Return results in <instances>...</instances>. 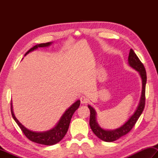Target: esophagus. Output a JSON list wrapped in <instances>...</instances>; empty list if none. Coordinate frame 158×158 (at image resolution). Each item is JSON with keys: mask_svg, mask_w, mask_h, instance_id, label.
I'll return each instance as SVG.
<instances>
[{"mask_svg": "<svg viewBox=\"0 0 158 158\" xmlns=\"http://www.w3.org/2000/svg\"><path fill=\"white\" fill-rule=\"evenodd\" d=\"M80 100H81V102L82 104H86L89 102V99L86 96H81V98H80Z\"/></svg>", "mask_w": 158, "mask_h": 158, "instance_id": "34e87169", "label": "esophagus"}]
</instances>
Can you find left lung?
<instances>
[{
    "label": "left lung",
    "mask_w": 158,
    "mask_h": 158,
    "mask_svg": "<svg viewBox=\"0 0 158 158\" xmlns=\"http://www.w3.org/2000/svg\"><path fill=\"white\" fill-rule=\"evenodd\" d=\"M128 64L129 65L137 70L141 77V81H142V90H141V95L139 100V103L135 111L131 116L129 119L122 125L121 127L116 128L114 130H105L103 129L99 125L97 121V113L95 109L90 105H88V107L90 109V126L91 128L93 133L100 139L101 140L106 142H112L123 136L127 134L132 130L134 125L137 123L139 118L141 116L143 111L144 106H145V91H146V72L142 63L139 59L137 56L136 55L135 52L131 49L130 50L129 56H128Z\"/></svg>",
    "instance_id": "8db88e82"
}]
</instances>
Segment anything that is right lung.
<instances>
[{
  "mask_svg": "<svg viewBox=\"0 0 158 158\" xmlns=\"http://www.w3.org/2000/svg\"><path fill=\"white\" fill-rule=\"evenodd\" d=\"M53 42H47V43H42L39 44H36L35 46L32 47L31 49H29L26 53L25 56H26L31 52H33L34 50L38 49L39 47H47L52 44ZM80 105V100H77L75 102L73 103L68 109H67L64 112L62 116L60 117L59 121L54 127L49 130L44 131V132H35V131H32L31 130L26 128L25 126L21 123L18 121V119L15 117L13 111L12 103L11 101V113L12 118H14L15 122L19 126L21 130H22L23 134L26 135L28 139L40 144H43V145L52 146L59 142L60 141L63 139V138L65 137L67 132H68L69 123H70L71 118L77 109L79 108Z\"/></svg>",
  "mask_w": 158,
  "mask_h": 158,
  "instance_id": "obj_1",
  "label": "right lung"
}]
</instances>
